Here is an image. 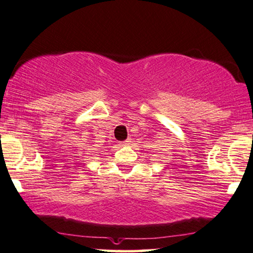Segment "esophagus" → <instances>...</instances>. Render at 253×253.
Masks as SVG:
<instances>
[{
    "label": "esophagus",
    "mask_w": 253,
    "mask_h": 253,
    "mask_svg": "<svg viewBox=\"0 0 253 253\" xmlns=\"http://www.w3.org/2000/svg\"><path fill=\"white\" fill-rule=\"evenodd\" d=\"M130 140H126V141H124V142H122V144L123 145H128V144H130Z\"/></svg>",
    "instance_id": "obj_1"
}]
</instances>
